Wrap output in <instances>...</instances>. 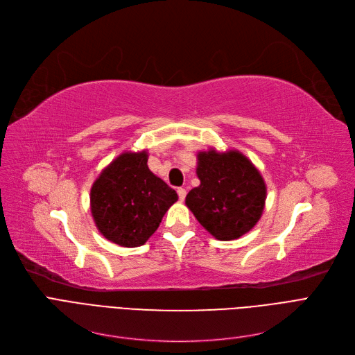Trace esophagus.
<instances>
[{
	"label": "esophagus",
	"instance_id": "esophagus-1",
	"mask_svg": "<svg viewBox=\"0 0 355 355\" xmlns=\"http://www.w3.org/2000/svg\"><path fill=\"white\" fill-rule=\"evenodd\" d=\"M177 193H178V198H180L181 201H184L185 196H187V191H185L184 189H178V190H177Z\"/></svg>",
	"mask_w": 355,
	"mask_h": 355
}]
</instances>
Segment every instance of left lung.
Masks as SVG:
<instances>
[{
	"instance_id": "1",
	"label": "left lung",
	"mask_w": 355,
	"mask_h": 355,
	"mask_svg": "<svg viewBox=\"0 0 355 355\" xmlns=\"http://www.w3.org/2000/svg\"><path fill=\"white\" fill-rule=\"evenodd\" d=\"M200 185L185 197L200 225L217 240H234L250 232L262 217L266 184L252 161L236 149L214 148L197 154Z\"/></svg>"
}]
</instances>
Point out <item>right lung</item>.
Here are the masks:
<instances>
[{
	"label": "right lung",
	"instance_id": "obj_1",
	"mask_svg": "<svg viewBox=\"0 0 355 355\" xmlns=\"http://www.w3.org/2000/svg\"><path fill=\"white\" fill-rule=\"evenodd\" d=\"M148 153H122L90 189V211L105 239L122 248H138L158 229L164 214L178 200L146 165Z\"/></svg>",
	"mask_w": 355,
	"mask_h": 355
}]
</instances>
